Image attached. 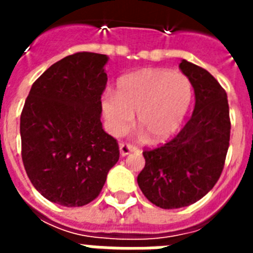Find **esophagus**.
Here are the masks:
<instances>
[{"label":"esophagus","instance_id":"1","mask_svg":"<svg viewBox=\"0 0 253 253\" xmlns=\"http://www.w3.org/2000/svg\"><path fill=\"white\" fill-rule=\"evenodd\" d=\"M134 151H136V147L131 146V144H127V143H121L119 144V154H121V156H127V155L134 152Z\"/></svg>","mask_w":253,"mask_h":253}]
</instances>
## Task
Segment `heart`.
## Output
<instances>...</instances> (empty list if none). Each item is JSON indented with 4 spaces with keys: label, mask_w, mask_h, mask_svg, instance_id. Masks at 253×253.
Returning <instances> with one entry per match:
<instances>
[{
    "label": "heart",
    "mask_w": 253,
    "mask_h": 253,
    "mask_svg": "<svg viewBox=\"0 0 253 253\" xmlns=\"http://www.w3.org/2000/svg\"><path fill=\"white\" fill-rule=\"evenodd\" d=\"M190 81L182 73L146 68L122 77L117 94L101 98L107 130L118 136L136 123L151 142H164L181 126L192 102Z\"/></svg>",
    "instance_id": "heart-1"
}]
</instances>
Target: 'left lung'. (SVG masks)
<instances>
[{
    "label": "left lung",
    "mask_w": 253,
    "mask_h": 253,
    "mask_svg": "<svg viewBox=\"0 0 253 253\" xmlns=\"http://www.w3.org/2000/svg\"><path fill=\"white\" fill-rule=\"evenodd\" d=\"M180 69L194 89V110L177 136L144 151L146 166L138 185L147 200L162 209H180L208 194L219 178L230 144L227 94L206 71L188 60Z\"/></svg>",
    "instance_id": "8db88e82"
}]
</instances>
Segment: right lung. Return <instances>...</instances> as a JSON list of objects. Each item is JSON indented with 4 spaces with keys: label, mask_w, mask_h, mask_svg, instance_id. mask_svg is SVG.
<instances>
[{
    "label": "right lung",
    "mask_w": 253,
    "mask_h": 253,
    "mask_svg": "<svg viewBox=\"0 0 253 253\" xmlns=\"http://www.w3.org/2000/svg\"><path fill=\"white\" fill-rule=\"evenodd\" d=\"M107 61L101 53L69 55L34 83L26 99L22 160L34 188L53 204H89L118 162L117 140L101 122Z\"/></svg>",
    "instance_id": "obj_1"
}]
</instances>
